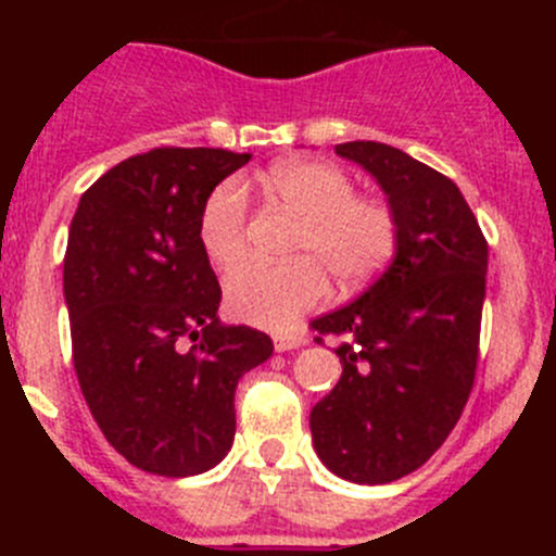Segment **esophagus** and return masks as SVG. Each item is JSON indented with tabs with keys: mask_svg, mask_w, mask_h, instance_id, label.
I'll list each match as a JSON object with an SVG mask.
<instances>
[{
	"mask_svg": "<svg viewBox=\"0 0 556 556\" xmlns=\"http://www.w3.org/2000/svg\"><path fill=\"white\" fill-rule=\"evenodd\" d=\"M275 351H294V348H303L306 345V337L301 333H275Z\"/></svg>",
	"mask_w": 556,
	"mask_h": 556,
	"instance_id": "1",
	"label": "esophagus"
}]
</instances>
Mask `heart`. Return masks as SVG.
Returning <instances> with one entry per match:
<instances>
[{
	"instance_id": "heart-1",
	"label": "heart",
	"mask_w": 556,
	"mask_h": 556,
	"mask_svg": "<svg viewBox=\"0 0 556 556\" xmlns=\"http://www.w3.org/2000/svg\"><path fill=\"white\" fill-rule=\"evenodd\" d=\"M267 189L303 219L289 264L248 262L225 281V303L236 320L281 331L326 298V274L342 289L370 281L395 253L397 219L381 200L356 198L351 175L326 161L275 166ZM248 198L236 180L217 186L200 211V248L225 269L244 253Z\"/></svg>"
}]
</instances>
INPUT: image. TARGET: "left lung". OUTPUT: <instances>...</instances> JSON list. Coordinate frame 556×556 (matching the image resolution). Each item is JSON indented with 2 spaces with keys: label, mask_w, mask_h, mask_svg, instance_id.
Instances as JSON below:
<instances>
[{
  "label": "left lung",
  "mask_w": 556,
  "mask_h": 556,
  "mask_svg": "<svg viewBox=\"0 0 556 556\" xmlns=\"http://www.w3.org/2000/svg\"><path fill=\"white\" fill-rule=\"evenodd\" d=\"M337 155L381 186L397 219V244L370 289L312 323L317 333L345 342L337 348L342 376L314 404L308 426L331 473L387 484L420 468L468 404L488 242L454 180L404 150L345 141Z\"/></svg>",
  "instance_id": "8db88e82"
}]
</instances>
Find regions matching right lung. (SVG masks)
I'll return each instance as SVG.
<instances>
[{
    "instance_id": "add662e5",
    "label": "right lung",
    "mask_w": 556,
    "mask_h": 556,
    "mask_svg": "<svg viewBox=\"0 0 556 556\" xmlns=\"http://www.w3.org/2000/svg\"><path fill=\"white\" fill-rule=\"evenodd\" d=\"M250 152L159 147L80 198L63 298L83 397L108 443L147 473L198 476L233 445L239 378L273 339L223 326L200 211Z\"/></svg>"
}]
</instances>
